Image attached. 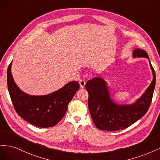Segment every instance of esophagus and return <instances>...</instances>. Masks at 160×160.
<instances>
[{
	"instance_id": "obj_1",
	"label": "esophagus",
	"mask_w": 160,
	"mask_h": 160,
	"mask_svg": "<svg viewBox=\"0 0 160 160\" xmlns=\"http://www.w3.org/2000/svg\"><path fill=\"white\" fill-rule=\"evenodd\" d=\"M79 84H80V86L81 88H84L85 85H86V81L84 80H81L79 82Z\"/></svg>"
}]
</instances>
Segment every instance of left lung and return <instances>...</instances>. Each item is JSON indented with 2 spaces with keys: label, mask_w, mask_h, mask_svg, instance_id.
Returning <instances> with one entry per match:
<instances>
[{
  "label": "left lung",
  "mask_w": 160,
  "mask_h": 160,
  "mask_svg": "<svg viewBox=\"0 0 160 160\" xmlns=\"http://www.w3.org/2000/svg\"><path fill=\"white\" fill-rule=\"evenodd\" d=\"M133 58H146L149 60L153 80L142 95L130 104H118L112 98L106 82L100 77L86 82L88 92V108L96 126L102 130H123L137 122L146 114L152 102L156 86V74L146 51L133 50Z\"/></svg>",
  "instance_id": "8db88e82"
}]
</instances>
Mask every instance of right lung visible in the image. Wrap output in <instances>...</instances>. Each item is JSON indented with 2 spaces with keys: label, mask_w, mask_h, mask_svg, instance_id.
<instances>
[{
  "label": "right lung",
  "mask_w": 160,
  "mask_h": 160,
  "mask_svg": "<svg viewBox=\"0 0 160 160\" xmlns=\"http://www.w3.org/2000/svg\"><path fill=\"white\" fill-rule=\"evenodd\" d=\"M12 62L7 70L10 96L17 114L24 120L39 128L55 126L62 118L69 102L80 88L78 82H69L52 93L42 96L29 95L20 90L11 73Z\"/></svg>",
  "instance_id": "add662e5"
}]
</instances>
